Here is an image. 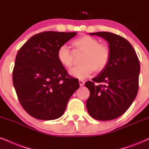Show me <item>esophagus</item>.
Returning a JSON list of instances; mask_svg holds the SVG:
<instances>
[{"instance_id": "1", "label": "esophagus", "mask_w": 149, "mask_h": 149, "mask_svg": "<svg viewBox=\"0 0 149 149\" xmlns=\"http://www.w3.org/2000/svg\"><path fill=\"white\" fill-rule=\"evenodd\" d=\"M79 84L80 87H82V86H84V85H85V82L82 80H79Z\"/></svg>"}]
</instances>
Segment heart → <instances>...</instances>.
Returning a JSON list of instances; mask_svg holds the SVG:
<instances>
[{"label":"heart","instance_id":"1","mask_svg":"<svg viewBox=\"0 0 149 149\" xmlns=\"http://www.w3.org/2000/svg\"><path fill=\"white\" fill-rule=\"evenodd\" d=\"M74 48L83 51L80 62L81 64L72 68L69 73L77 78H85L95 71L99 73L107 67L110 57L108 46L99 44V41L89 35H82L72 42ZM57 57L60 63L65 68H71L73 65V57L71 50L66 44L58 48Z\"/></svg>","mask_w":149,"mask_h":149}]
</instances>
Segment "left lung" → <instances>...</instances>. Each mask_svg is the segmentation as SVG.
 <instances>
[{
	"label": "left lung",
	"instance_id": "8db88e82",
	"mask_svg": "<svg viewBox=\"0 0 149 149\" xmlns=\"http://www.w3.org/2000/svg\"><path fill=\"white\" fill-rule=\"evenodd\" d=\"M108 42L110 57L107 67L86 82L90 92L86 106L92 117L109 121L119 117L130 107L137 94L140 64L128 41L109 32L89 33ZM96 83H99L96 85Z\"/></svg>",
	"mask_w": 149,
	"mask_h": 149
}]
</instances>
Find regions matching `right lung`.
<instances>
[{
    "label": "right lung",
    "mask_w": 149,
    "mask_h": 149,
    "mask_svg": "<svg viewBox=\"0 0 149 149\" xmlns=\"http://www.w3.org/2000/svg\"><path fill=\"white\" fill-rule=\"evenodd\" d=\"M76 33L46 31L28 39L18 51L13 85L23 108L33 117L54 120L64 114L79 82L60 63L57 51Z\"/></svg>",
    "instance_id": "right-lung-1"
}]
</instances>
